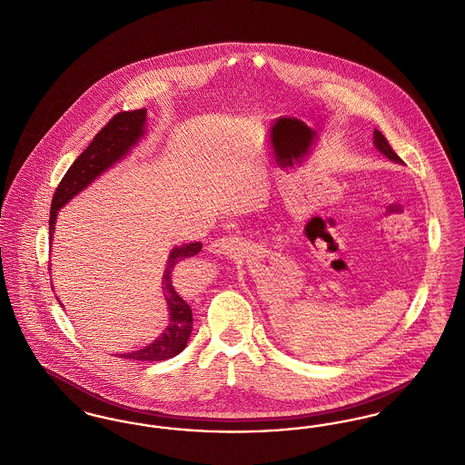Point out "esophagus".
Returning <instances> with one entry per match:
<instances>
[{
	"label": "esophagus",
	"mask_w": 465,
	"mask_h": 465,
	"mask_svg": "<svg viewBox=\"0 0 465 465\" xmlns=\"http://www.w3.org/2000/svg\"><path fill=\"white\" fill-rule=\"evenodd\" d=\"M209 251L223 256H241L245 251V243L239 237H222L209 243Z\"/></svg>",
	"instance_id": "esophagus-1"
}]
</instances>
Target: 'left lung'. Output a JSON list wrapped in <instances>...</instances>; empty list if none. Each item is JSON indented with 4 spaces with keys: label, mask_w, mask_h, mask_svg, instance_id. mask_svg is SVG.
Returning a JSON list of instances; mask_svg holds the SVG:
<instances>
[{
    "label": "left lung",
    "mask_w": 465,
    "mask_h": 465,
    "mask_svg": "<svg viewBox=\"0 0 465 465\" xmlns=\"http://www.w3.org/2000/svg\"><path fill=\"white\" fill-rule=\"evenodd\" d=\"M375 146L376 150L380 152V153H383V155L387 156V158H391L392 162H398V163H402V160H401V156L392 150V146L389 144V141L385 139V135L380 133V131H375Z\"/></svg>",
    "instance_id": "left-lung-1"
}]
</instances>
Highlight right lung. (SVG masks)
<instances>
[{"instance_id":"obj_1","label":"right lung","mask_w":465,"mask_h":465,"mask_svg":"<svg viewBox=\"0 0 465 465\" xmlns=\"http://www.w3.org/2000/svg\"><path fill=\"white\" fill-rule=\"evenodd\" d=\"M144 122H146V110L120 111L116 113L110 122L94 135L87 150L78 156L73 165L67 169L66 174L61 179L55 193L52 197L50 207V241L54 235V224L57 218V211L80 193L87 184H90L97 176H101L114 162H118L137 143V139L144 134ZM202 243H184L181 247H174L167 266L162 277V288L171 312V321L162 336H158L153 343L148 347L122 354L125 359L134 361H165L179 354L190 338L192 332V309L190 305L179 296L173 286V270L174 266L183 263L186 258H193L199 254Z\"/></svg>"}]
</instances>
